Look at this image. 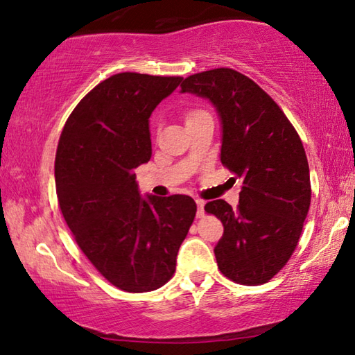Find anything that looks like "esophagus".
<instances>
[{"label": "esophagus", "mask_w": 355, "mask_h": 355, "mask_svg": "<svg viewBox=\"0 0 355 355\" xmlns=\"http://www.w3.org/2000/svg\"><path fill=\"white\" fill-rule=\"evenodd\" d=\"M196 203H197V218H202V216H203V207H205V200L197 199Z\"/></svg>", "instance_id": "obj_1"}]
</instances>
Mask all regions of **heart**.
<instances>
[{
  "label": "heart",
  "mask_w": 355,
  "mask_h": 355,
  "mask_svg": "<svg viewBox=\"0 0 355 355\" xmlns=\"http://www.w3.org/2000/svg\"><path fill=\"white\" fill-rule=\"evenodd\" d=\"M202 114H207V112L199 111V110H192V111H189L188 114H186V120H191V119H194V117H199V116H202Z\"/></svg>",
  "instance_id": "b5f03b06"
}]
</instances>
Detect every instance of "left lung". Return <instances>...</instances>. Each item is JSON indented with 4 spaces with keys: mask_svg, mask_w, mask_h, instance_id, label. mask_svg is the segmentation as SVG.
I'll list each match as a JSON object with an SVG mask.
<instances>
[{
    "mask_svg": "<svg viewBox=\"0 0 355 355\" xmlns=\"http://www.w3.org/2000/svg\"><path fill=\"white\" fill-rule=\"evenodd\" d=\"M182 92L208 98L216 107L220 161L241 183L236 209L222 199L205 205L224 225L214 248L218 266L236 284H266L290 260L310 208L302 141L279 105L236 70L191 75Z\"/></svg>",
    "mask_w": 355,
    "mask_h": 355,
    "instance_id": "left-lung-1",
    "label": "left lung"
}]
</instances>
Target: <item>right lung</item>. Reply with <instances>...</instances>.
I'll return each mask as SVG.
<instances>
[{"mask_svg": "<svg viewBox=\"0 0 355 355\" xmlns=\"http://www.w3.org/2000/svg\"><path fill=\"white\" fill-rule=\"evenodd\" d=\"M182 80L112 75L76 105L59 137L55 178L64 219L95 269L128 293L171 280L196 218L189 196L142 199L133 172L152 156L150 116Z\"/></svg>", "mask_w": 355, "mask_h": 355, "instance_id": "right-lung-1", "label": "right lung"}]
</instances>
